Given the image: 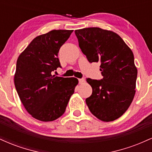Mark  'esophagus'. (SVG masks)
<instances>
[{
	"label": "esophagus",
	"instance_id": "obj_1",
	"mask_svg": "<svg viewBox=\"0 0 152 152\" xmlns=\"http://www.w3.org/2000/svg\"><path fill=\"white\" fill-rule=\"evenodd\" d=\"M78 82H79L80 84H82V83H85V79L84 78H79L78 79Z\"/></svg>",
	"mask_w": 152,
	"mask_h": 152
}]
</instances>
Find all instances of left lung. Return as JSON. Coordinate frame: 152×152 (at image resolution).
Segmentation results:
<instances>
[{"label":"left lung","instance_id":"left-lung-1","mask_svg":"<svg viewBox=\"0 0 152 152\" xmlns=\"http://www.w3.org/2000/svg\"><path fill=\"white\" fill-rule=\"evenodd\" d=\"M75 34L88 61L101 63L102 79H86L92 87L87 106L101 121H114L126 112L136 93L137 69L133 52L111 31L86 28L76 30Z\"/></svg>","mask_w":152,"mask_h":152}]
</instances>
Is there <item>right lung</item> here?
Instances as JSON below:
<instances>
[{"mask_svg": "<svg viewBox=\"0 0 152 152\" xmlns=\"http://www.w3.org/2000/svg\"><path fill=\"white\" fill-rule=\"evenodd\" d=\"M73 30H53L33 40L19 55L14 75L23 105L33 117L52 121L65 112L77 78L56 76L61 67L58 53Z\"/></svg>", "mask_w": 152, "mask_h": 152, "instance_id": "add662e5", "label": "right lung"}]
</instances>
